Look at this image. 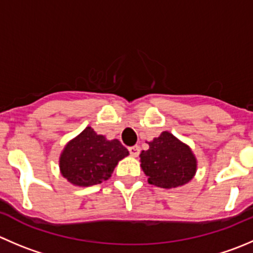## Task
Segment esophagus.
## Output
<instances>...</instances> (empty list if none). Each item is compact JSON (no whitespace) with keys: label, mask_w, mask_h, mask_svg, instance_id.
I'll return each instance as SVG.
<instances>
[{"label":"esophagus","mask_w":253,"mask_h":253,"mask_svg":"<svg viewBox=\"0 0 253 253\" xmlns=\"http://www.w3.org/2000/svg\"><path fill=\"white\" fill-rule=\"evenodd\" d=\"M128 151H129V154H131L132 157H137L139 154V146L129 147Z\"/></svg>","instance_id":"esophagus-1"}]
</instances>
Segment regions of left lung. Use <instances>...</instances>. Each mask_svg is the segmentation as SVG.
Returning a JSON list of instances; mask_svg holds the SVG:
<instances>
[{"label": "left lung", "mask_w": 253, "mask_h": 253, "mask_svg": "<svg viewBox=\"0 0 253 253\" xmlns=\"http://www.w3.org/2000/svg\"><path fill=\"white\" fill-rule=\"evenodd\" d=\"M148 144L149 148L142 151L139 158L149 184L170 189L192 180L197 171V158L190 147L168 131Z\"/></svg>", "instance_id": "8db88e82"}]
</instances>
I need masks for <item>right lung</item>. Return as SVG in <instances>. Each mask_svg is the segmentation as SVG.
Wrapping results in <instances>:
<instances>
[{"instance_id":"1","label":"right lung","mask_w":253,"mask_h":253,"mask_svg":"<svg viewBox=\"0 0 253 253\" xmlns=\"http://www.w3.org/2000/svg\"><path fill=\"white\" fill-rule=\"evenodd\" d=\"M128 156L119 139H106L91 127L69 142L60 154L61 175L78 186L100 184L111 176L115 167Z\"/></svg>"}]
</instances>
